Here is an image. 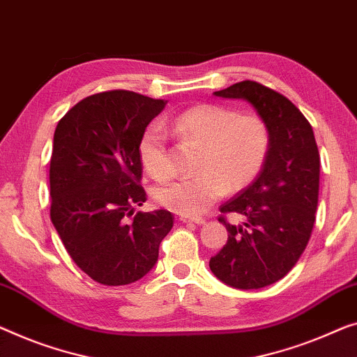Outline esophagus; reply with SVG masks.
I'll list each match as a JSON object with an SVG mask.
<instances>
[{"instance_id":"1","label":"esophagus","mask_w":357,"mask_h":357,"mask_svg":"<svg viewBox=\"0 0 357 357\" xmlns=\"http://www.w3.org/2000/svg\"><path fill=\"white\" fill-rule=\"evenodd\" d=\"M179 221L188 222V225H204V218H195V216H181Z\"/></svg>"}]
</instances>
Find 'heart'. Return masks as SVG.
Returning a JSON list of instances; mask_svg holds the SVG:
<instances>
[{
  "instance_id": "obj_1",
  "label": "heart",
  "mask_w": 357,
  "mask_h": 357,
  "mask_svg": "<svg viewBox=\"0 0 357 357\" xmlns=\"http://www.w3.org/2000/svg\"><path fill=\"white\" fill-rule=\"evenodd\" d=\"M173 126L179 136L202 146L200 174L173 181L153 192L158 204L179 215H200L226 190L243 189L258 176L268 157L269 128L258 115H238L225 105L204 104L181 112ZM137 155L153 179L172 174L167 135L158 123L142 131Z\"/></svg>"
}]
</instances>
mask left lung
I'll list each match as a JSON object with an SVG mask.
<instances>
[{
  "label": "left lung",
  "instance_id": "1",
  "mask_svg": "<svg viewBox=\"0 0 357 357\" xmlns=\"http://www.w3.org/2000/svg\"><path fill=\"white\" fill-rule=\"evenodd\" d=\"M213 94L252 105L269 128L271 144L253 183L221 205V213L241 215L243 222L234 226L220 218L227 242L210 259V269L234 289H263L289 274L310 242L321 172L314 132L285 96L257 82Z\"/></svg>",
  "mask_w": 357,
  "mask_h": 357
}]
</instances>
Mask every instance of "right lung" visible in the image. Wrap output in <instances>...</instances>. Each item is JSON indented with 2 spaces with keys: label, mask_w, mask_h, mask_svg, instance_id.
Returning a JSON list of instances; mask_svg holds the SVG:
<instances>
[{
  "label": "right lung",
  "mask_w": 357,
  "mask_h": 357,
  "mask_svg": "<svg viewBox=\"0 0 357 357\" xmlns=\"http://www.w3.org/2000/svg\"><path fill=\"white\" fill-rule=\"evenodd\" d=\"M165 105L137 93L105 91L79 100L56 126L51 221L70 258L99 284L144 278L173 227L167 210L127 220L147 200L137 142Z\"/></svg>",
  "instance_id": "add662e5"
}]
</instances>
